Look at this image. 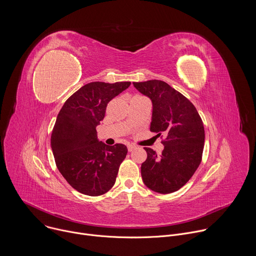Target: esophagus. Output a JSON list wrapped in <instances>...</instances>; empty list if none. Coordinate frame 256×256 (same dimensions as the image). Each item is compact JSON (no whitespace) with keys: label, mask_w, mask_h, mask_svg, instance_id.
Masks as SVG:
<instances>
[{"label":"esophagus","mask_w":256,"mask_h":256,"mask_svg":"<svg viewBox=\"0 0 256 256\" xmlns=\"http://www.w3.org/2000/svg\"><path fill=\"white\" fill-rule=\"evenodd\" d=\"M136 147L134 144H128V152H132L134 149H136Z\"/></svg>","instance_id":"esophagus-1"}]
</instances>
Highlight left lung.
Returning a JSON list of instances; mask_svg holds the SVG:
<instances>
[{"mask_svg":"<svg viewBox=\"0 0 256 256\" xmlns=\"http://www.w3.org/2000/svg\"><path fill=\"white\" fill-rule=\"evenodd\" d=\"M134 88L153 102L151 132L162 140L158 155L144 148L147 159L140 166L144 184L159 194H171L184 186L198 168L204 152V128L196 106L180 92L160 80L134 82Z\"/></svg>","mask_w":256,"mask_h":256,"instance_id":"8db88e82","label":"left lung"}]
</instances>
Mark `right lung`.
Here are the masks:
<instances>
[{
    "label": "right lung",
    "instance_id": "right-lung-1",
    "mask_svg": "<svg viewBox=\"0 0 256 256\" xmlns=\"http://www.w3.org/2000/svg\"><path fill=\"white\" fill-rule=\"evenodd\" d=\"M130 85L86 84L66 99L58 114L50 138L54 161L68 184L83 194L102 196L116 184L128 148L99 142L96 126L104 118L108 102Z\"/></svg>",
    "mask_w": 256,
    "mask_h": 256
}]
</instances>
